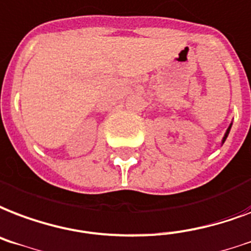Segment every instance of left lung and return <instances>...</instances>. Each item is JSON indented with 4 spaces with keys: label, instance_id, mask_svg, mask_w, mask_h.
<instances>
[{
    "label": "left lung",
    "instance_id": "1",
    "mask_svg": "<svg viewBox=\"0 0 251 251\" xmlns=\"http://www.w3.org/2000/svg\"><path fill=\"white\" fill-rule=\"evenodd\" d=\"M232 126V125H230ZM230 126H229V127H227V130H226V133H225V135H224V138H223V143L225 142V139H226V137H227V134H229V131H230Z\"/></svg>",
    "mask_w": 251,
    "mask_h": 251
}]
</instances>
